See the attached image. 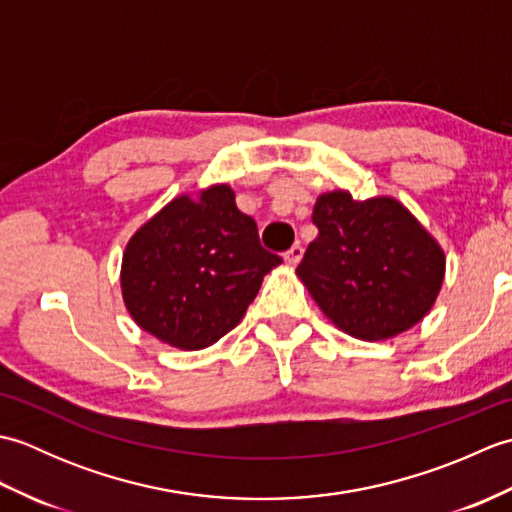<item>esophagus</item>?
Instances as JSON below:
<instances>
[{"label": "esophagus", "mask_w": 512, "mask_h": 512, "mask_svg": "<svg viewBox=\"0 0 512 512\" xmlns=\"http://www.w3.org/2000/svg\"><path fill=\"white\" fill-rule=\"evenodd\" d=\"M301 257H303V248L299 246V244H295L292 246L288 253L284 255V262L288 264V266H297L299 262H301Z\"/></svg>", "instance_id": "obj_1"}]
</instances>
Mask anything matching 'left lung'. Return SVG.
Returning <instances> with one entry per match:
<instances>
[{
    "instance_id": "8db88e82",
    "label": "left lung",
    "mask_w": 512,
    "mask_h": 512,
    "mask_svg": "<svg viewBox=\"0 0 512 512\" xmlns=\"http://www.w3.org/2000/svg\"><path fill=\"white\" fill-rule=\"evenodd\" d=\"M312 222L319 235L297 277L321 312L358 341H387L427 317L447 257L405 204L389 195L354 200L350 191L321 193Z\"/></svg>"
}]
</instances>
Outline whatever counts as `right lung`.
<instances>
[{"label":"right lung","instance_id":"1","mask_svg":"<svg viewBox=\"0 0 512 512\" xmlns=\"http://www.w3.org/2000/svg\"><path fill=\"white\" fill-rule=\"evenodd\" d=\"M281 257L262 248L228 184L182 193L129 239L121 290L138 328L184 352L204 350L242 321Z\"/></svg>","mask_w":512,"mask_h":512}]
</instances>
